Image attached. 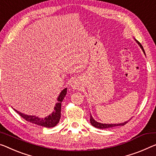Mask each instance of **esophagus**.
<instances>
[{"mask_svg":"<svg viewBox=\"0 0 156 156\" xmlns=\"http://www.w3.org/2000/svg\"><path fill=\"white\" fill-rule=\"evenodd\" d=\"M71 86H72V88H73V89L78 90L81 86L80 82L77 80H75L74 81H73V82L71 83Z\"/></svg>","mask_w":156,"mask_h":156,"instance_id":"esophagus-1","label":"esophagus"}]
</instances>
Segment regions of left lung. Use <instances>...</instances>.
Listing matches in <instances>:
<instances>
[{"label":"left lung","mask_w":156,"mask_h":156,"mask_svg":"<svg viewBox=\"0 0 156 156\" xmlns=\"http://www.w3.org/2000/svg\"><path fill=\"white\" fill-rule=\"evenodd\" d=\"M136 42H137V44L140 45V47H141V49H142V51L145 54V51H144V48L142 47V45L141 44V43L139 42L138 41ZM90 123H91V125L95 127V128H100V129H105V128H113V127H116V126H124L125 124H126L128 123V121H126L124 122V123H117V124H106V123H99V122H97L95 120H94V119L93 118V116L90 115Z\"/></svg>","instance_id":"obj_1"}]
</instances>
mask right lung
<instances>
[{
  "label": "right lung",
  "instance_id": "obj_1",
  "mask_svg": "<svg viewBox=\"0 0 156 156\" xmlns=\"http://www.w3.org/2000/svg\"><path fill=\"white\" fill-rule=\"evenodd\" d=\"M67 93V88H64L60 93L59 96L57 98L58 102L56 104V106L54 107V112L51 114H49L48 116H46L45 118H39L36 116H30V115H26L21 112H18L17 110L14 109L16 112L20 115L23 119H24L26 121L30 123L36 124L38 126H41L43 127H46V128H52V127L56 126L58 123L61 119V103L63 101L65 96L66 95Z\"/></svg>",
  "mask_w": 156,
  "mask_h": 156
}]
</instances>
